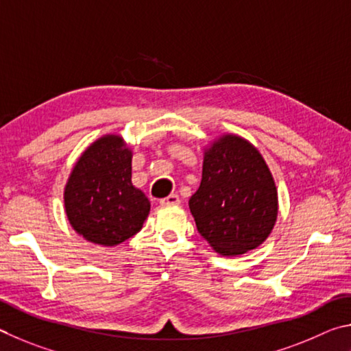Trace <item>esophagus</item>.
Instances as JSON below:
<instances>
[{
  "instance_id": "esophagus-1",
  "label": "esophagus",
  "mask_w": 351,
  "mask_h": 351,
  "mask_svg": "<svg viewBox=\"0 0 351 351\" xmlns=\"http://www.w3.org/2000/svg\"><path fill=\"white\" fill-rule=\"evenodd\" d=\"M179 204H180V199H179V195H177V194H171V195H168V197L160 200V205H162V206H174V205H179Z\"/></svg>"
}]
</instances>
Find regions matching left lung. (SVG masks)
I'll use <instances>...</instances> for the list:
<instances>
[{"mask_svg": "<svg viewBox=\"0 0 351 351\" xmlns=\"http://www.w3.org/2000/svg\"><path fill=\"white\" fill-rule=\"evenodd\" d=\"M189 210L197 231L219 254H245L265 242L278 220L279 200L259 149L236 134L211 141Z\"/></svg>", "mask_w": 351, "mask_h": 351, "instance_id": "left-lung-1", "label": "left lung"}]
</instances>
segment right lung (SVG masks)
Returning a JSON list of instances; mask_svg holds the SVG:
<instances>
[{
    "instance_id": "right-lung-1",
    "label": "right lung",
    "mask_w": 351,
    "mask_h": 351,
    "mask_svg": "<svg viewBox=\"0 0 351 351\" xmlns=\"http://www.w3.org/2000/svg\"><path fill=\"white\" fill-rule=\"evenodd\" d=\"M132 149L106 134L83 151L64 186V211L86 241L115 247L141 230L151 204L132 185Z\"/></svg>"
}]
</instances>
